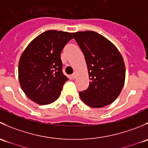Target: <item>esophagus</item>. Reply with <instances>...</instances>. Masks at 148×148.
Here are the masks:
<instances>
[{"label":"esophagus","instance_id":"obj_1","mask_svg":"<svg viewBox=\"0 0 148 148\" xmlns=\"http://www.w3.org/2000/svg\"><path fill=\"white\" fill-rule=\"evenodd\" d=\"M71 77H72L73 79H75L76 78V73L74 72L72 74H71Z\"/></svg>","mask_w":148,"mask_h":148}]
</instances>
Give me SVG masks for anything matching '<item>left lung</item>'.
Wrapping results in <instances>:
<instances>
[{
    "label": "left lung",
    "instance_id": "1",
    "mask_svg": "<svg viewBox=\"0 0 148 148\" xmlns=\"http://www.w3.org/2000/svg\"><path fill=\"white\" fill-rule=\"evenodd\" d=\"M72 34L84 55L90 80L89 87L79 92L82 100L95 108L111 104L125 84V67L120 51L105 37L94 31Z\"/></svg>",
    "mask_w": 148,
    "mask_h": 148
}]
</instances>
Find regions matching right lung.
<instances>
[{
    "label": "right lung",
    "instance_id": "1",
    "mask_svg": "<svg viewBox=\"0 0 148 148\" xmlns=\"http://www.w3.org/2000/svg\"><path fill=\"white\" fill-rule=\"evenodd\" d=\"M71 38L68 32L45 31L34 38L22 53L18 64L19 82L33 102L48 104L60 96L68 80L62 72L61 53Z\"/></svg>",
    "mask_w": 148,
    "mask_h": 148
}]
</instances>
